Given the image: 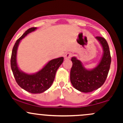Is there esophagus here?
I'll return each instance as SVG.
<instances>
[{
  "label": "esophagus",
  "instance_id": "esophagus-1",
  "mask_svg": "<svg viewBox=\"0 0 123 123\" xmlns=\"http://www.w3.org/2000/svg\"><path fill=\"white\" fill-rule=\"evenodd\" d=\"M72 54L70 53H68L65 54V55H64V58L65 59V60H68V59H69L70 57H72Z\"/></svg>",
  "mask_w": 123,
  "mask_h": 123
}]
</instances>
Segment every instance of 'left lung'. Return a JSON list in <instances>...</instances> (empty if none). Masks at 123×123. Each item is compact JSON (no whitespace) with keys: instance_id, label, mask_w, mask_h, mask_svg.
<instances>
[{"instance_id":"left-lung-1","label":"left lung","mask_w":123,"mask_h":123,"mask_svg":"<svg viewBox=\"0 0 123 123\" xmlns=\"http://www.w3.org/2000/svg\"><path fill=\"white\" fill-rule=\"evenodd\" d=\"M95 39L101 44L103 50L102 57L96 67L87 69L77 58H71L73 64L70 70V81L74 88L80 92H92L101 87L106 79L110 69L111 57L108 44L102 37L97 36Z\"/></svg>"}]
</instances>
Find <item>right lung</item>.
Wrapping results in <instances>:
<instances>
[{
	"instance_id": "1",
	"label": "right lung",
	"mask_w": 123,
	"mask_h": 123,
	"mask_svg": "<svg viewBox=\"0 0 123 123\" xmlns=\"http://www.w3.org/2000/svg\"><path fill=\"white\" fill-rule=\"evenodd\" d=\"M37 28H31L15 42L12 50L11 68L17 84L28 92L32 94H40L51 86L57 69L63 61V57H60L50 61L42 69L33 74L24 72L18 68L17 62V53L21 40L28 34L35 31Z\"/></svg>"
}]
</instances>
